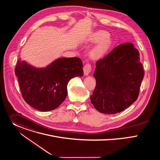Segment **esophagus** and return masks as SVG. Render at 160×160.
I'll use <instances>...</instances> for the list:
<instances>
[{
    "label": "esophagus",
    "instance_id": "34e87169",
    "mask_svg": "<svg viewBox=\"0 0 160 160\" xmlns=\"http://www.w3.org/2000/svg\"><path fill=\"white\" fill-rule=\"evenodd\" d=\"M92 71V65L89 63L86 64L84 67H83V72H84V75L85 76H88L90 73Z\"/></svg>",
    "mask_w": 160,
    "mask_h": 160
}]
</instances>
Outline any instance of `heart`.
<instances>
[{
	"label": "heart",
	"instance_id": "heart-1",
	"mask_svg": "<svg viewBox=\"0 0 160 160\" xmlns=\"http://www.w3.org/2000/svg\"><path fill=\"white\" fill-rule=\"evenodd\" d=\"M91 40L94 42H99L90 52V56L93 58L102 57L109 49L112 42L109 33L103 30L94 33L91 37Z\"/></svg>",
	"mask_w": 160,
	"mask_h": 160
}]
</instances>
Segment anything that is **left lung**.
I'll use <instances>...</instances> for the list:
<instances>
[{
	"mask_svg": "<svg viewBox=\"0 0 160 160\" xmlns=\"http://www.w3.org/2000/svg\"><path fill=\"white\" fill-rule=\"evenodd\" d=\"M144 75L138 50L130 43L118 45L96 62L90 101L100 112H120L138 99Z\"/></svg>",
	"mask_w": 160,
	"mask_h": 160,
	"instance_id": "obj_1",
	"label": "left lung"
}]
</instances>
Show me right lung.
<instances>
[{"label":"right lung","mask_w":160,"mask_h":160,"mask_svg":"<svg viewBox=\"0 0 160 160\" xmlns=\"http://www.w3.org/2000/svg\"><path fill=\"white\" fill-rule=\"evenodd\" d=\"M78 58L58 59L43 69L18 60L15 74L22 98L32 107L48 111L57 108L67 96V85L72 78L83 75Z\"/></svg>","instance_id":"obj_1"}]
</instances>
